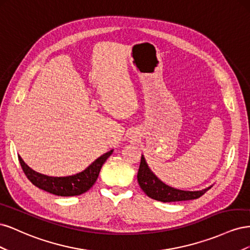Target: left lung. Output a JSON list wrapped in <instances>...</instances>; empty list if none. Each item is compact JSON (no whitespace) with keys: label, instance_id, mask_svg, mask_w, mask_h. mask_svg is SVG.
Listing matches in <instances>:
<instances>
[{"label":"left lung","instance_id":"8db88e82","mask_svg":"<svg viewBox=\"0 0 250 250\" xmlns=\"http://www.w3.org/2000/svg\"><path fill=\"white\" fill-rule=\"evenodd\" d=\"M138 183L148 197L162 201V202H174L197 199L208 191V188H204L202 191H183L171 188L164 184L158 179L154 174L150 171L148 165L146 164L145 157L142 156L141 164L138 172Z\"/></svg>","mask_w":250,"mask_h":250}]
</instances>
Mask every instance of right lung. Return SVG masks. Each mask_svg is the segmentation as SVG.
Masks as SVG:
<instances>
[{
    "instance_id": "right-lung-1",
    "label": "right lung",
    "mask_w": 250,
    "mask_h": 250,
    "mask_svg": "<svg viewBox=\"0 0 250 250\" xmlns=\"http://www.w3.org/2000/svg\"><path fill=\"white\" fill-rule=\"evenodd\" d=\"M111 153L112 150L104 153L100 157H98L94 163L90 164L88 167L82 172L75 174V175L63 177H52L36 172L30 168L29 166H27L20 155L19 161L21 163L22 171L26 174L27 178L31 181L35 187L51 194L67 197V196L81 195L88 191L96 183L103 164L111 155Z\"/></svg>"
}]
</instances>
